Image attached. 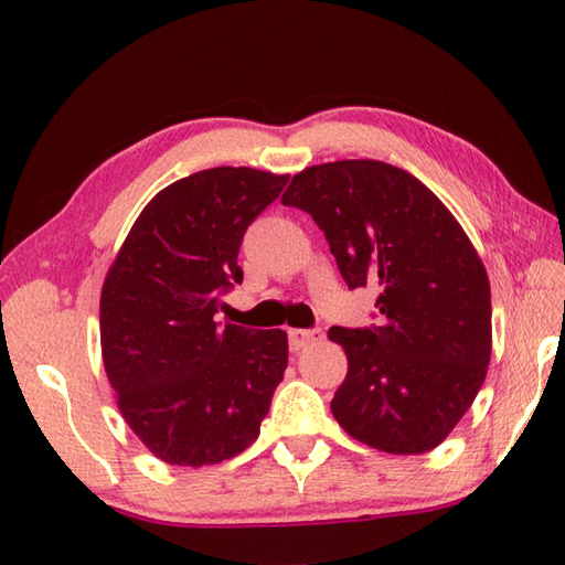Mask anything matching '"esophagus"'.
I'll return each mask as SVG.
<instances>
[{
	"label": "esophagus",
	"mask_w": 565,
	"mask_h": 565,
	"mask_svg": "<svg viewBox=\"0 0 565 565\" xmlns=\"http://www.w3.org/2000/svg\"><path fill=\"white\" fill-rule=\"evenodd\" d=\"M322 340V330H289V342L294 352H301L303 347L316 344Z\"/></svg>",
	"instance_id": "esophagus-1"
}]
</instances>
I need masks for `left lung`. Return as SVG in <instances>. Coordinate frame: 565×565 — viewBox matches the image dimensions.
Returning a JSON list of instances; mask_svg holds the SVG:
<instances>
[{
	"instance_id": "obj_1",
	"label": "left lung",
	"mask_w": 565,
	"mask_h": 565,
	"mask_svg": "<svg viewBox=\"0 0 565 565\" xmlns=\"http://www.w3.org/2000/svg\"><path fill=\"white\" fill-rule=\"evenodd\" d=\"M281 203L313 215L350 289H381L379 326L328 332L347 354L334 419L379 451L435 449L476 401L493 350L471 239L419 179L379 160L306 167Z\"/></svg>"
}]
</instances>
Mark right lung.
I'll use <instances>...</instances> for the list:
<instances>
[{
  "instance_id": "obj_1",
  "label": "right lung",
  "mask_w": 565,
  "mask_h": 565,
  "mask_svg": "<svg viewBox=\"0 0 565 565\" xmlns=\"http://www.w3.org/2000/svg\"><path fill=\"white\" fill-rule=\"evenodd\" d=\"M286 182L252 167L179 179L142 209L106 274V376L128 427L164 463H221L259 437L289 340L284 330L221 326L215 313L243 281L247 225Z\"/></svg>"
}]
</instances>
